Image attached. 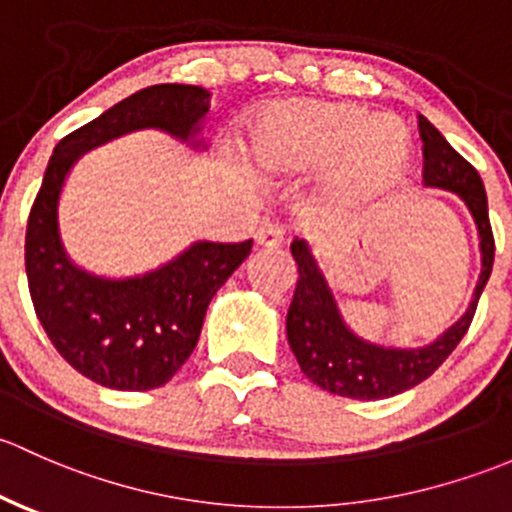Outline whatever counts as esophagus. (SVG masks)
Masks as SVG:
<instances>
[{"mask_svg":"<svg viewBox=\"0 0 512 512\" xmlns=\"http://www.w3.org/2000/svg\"><path fill=\"white\" fill-rule=\"evenodd\" d=\"M256 244L261 246V249H278V246L283 244V229L276 224L261 226L256 234Z\"/></svg>","mask_w":512,"mask_h":512,"instance_id":"1","label":"esophagus"}]
</instances>
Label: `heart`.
<instances>
[{
	"instance_id": "1",
	"label": "heart",
	"mask_w": 512,
	"mask_h": 512,
	"mask_svg": "<svg viewBox=\"0 0 512 512\" xmlns=\"http://www.w3.org/2000/svg\"><path fill=\"white\" fill-rule=\"evenodd\" d=\"M251 160L268 177L330 162L328 192L362 197L392 184L407 167L412 140L394 115L357 105L293 100L263 110L251 128Z\"/></svg>"
}]
</instances>
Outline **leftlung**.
<instances>
[{"label":"left lung","instance_id":"obj_1","mask_svg":"<svg viewBox=\"0 0 512 512\" xmlns=\"http://www.w3.org/2000/svg\"><path fill=\"white\" fill-rule=\"evenodd\" d=\"M419 135L424 142V184L456 194L476 221L481 249L478 283L466 313L439 337L419 347L379 345L365 340L347 325L333 288L313 254V246L295 236L291 254L298 266V283L286 315L288 345L305 377L337 397L387 399L431 377L466 335L478 298L491 278L495 244L481 175L424 115H419Z\"/></svg>","mask_w":512,"mask_h":512}]
</instances>
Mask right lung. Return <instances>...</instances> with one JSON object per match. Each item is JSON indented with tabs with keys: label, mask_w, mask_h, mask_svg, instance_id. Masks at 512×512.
Here are the masks:
<instances>
[{
	"label": "right lung",
	"mask_w": 512,
	"mask_h": 512,
	"mask_svg": "<svg viewBox=\"0 0 512 512\" xmlns=\"http://www.w3.org/2000/svg\"><path fill=\"white\" fill-rule=\"evenodd\" d=\"M209 98L207 88L182 83L142 88L66 135L46 167L26 226L31 300L59 355L100 387L147 392L170 382L197 347L209 303L249 258L254 241H192L152 271L100 276L66 251L61 192L86 152L138 130H160L204 152Z\"/></svg>",
	"instance_id": "1"
}]
</instances>
